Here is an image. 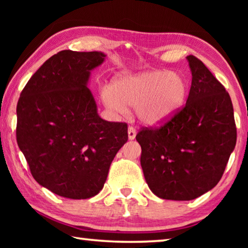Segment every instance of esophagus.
<instances>
[{"instance_id": "obj_1", "label": "esophagus", "mask_w": 248, "mask_h": 248, "mask_svg": "<svg viewBox=\"0 0 248 248\" xmlns=\"http://www.w3.org/2000/svg\"><path fill=\"white\" fill-rule=\"evenodd\" d=\"M136 136H137L136 129H134L133 127H129L128 128V138H129V140H133L134 138H136Z\"/></svg>"}]
</instances>
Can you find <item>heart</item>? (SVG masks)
<instances>
[{"label": "heart", "mask_w": 248, "mask_h": 248, "mask_svg": "<svg viewBox=\"0 0 248 248\" xmlns=\"http://www.w3.org/2000/svg\"><path fill=\"white\" fill-rule=\"evenodd\" d=\"M188 84L183 75L165 71L120 73L110 86L100 92L105 106L118 114H127L128 106L136 107L140 121L158 124L170 118L183 106Z\"/></svg>", "instance_id": "obj_1"}]
</instances>
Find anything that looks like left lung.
Returning <instances> with one entry per match:
<instances>
[{
    "label": "left lung",
    "mask_w": 248,
    "mask_h": 248,
    "mask_svg": "<svg viewBox=\"0 0 248 248\" xmlns=\"http://www.w3.org/2000/svg\"><path fill=\"white\" fill-rule=\"evenodd\" d=\"M191 86L186 105L158 128H142L141 166L154 195L192 200L220 182L236 144L232 100L202 61L188 56Z\"/></svg>",
    "instance_id": "left-lung-1"
}]
</instances>
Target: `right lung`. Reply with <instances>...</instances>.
I'll return each instance as SVG.
<instances>
[{"mask_svg":"<svg viewBox=\"0 0 248 248\" xmlns=\"http://www.w3.org/2000/svg\"><path fill=\"white\" fill-rule=\"evenodd\" d=\"M106 54L63 50L25 85L17 103V144L32 177L58 196L87 199L103 189L128 125L100 118L87 87Z\"/></svg>","mask_w":248,"mask_h":248,"instance_id":"obj_1","label":"right lung"}]
</instances>
